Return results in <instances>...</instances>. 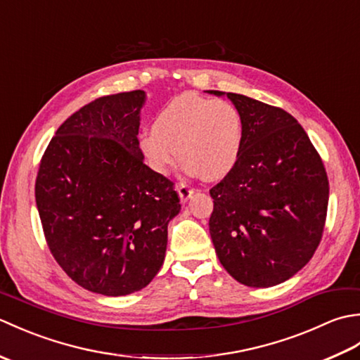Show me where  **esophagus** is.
Returning a JSON list of instances; mask_svg holds the SVG:
<instances>
[{"instance_id": "34e87169", "label": "esophagus", "mask_w": 360, "mask_h": 360, "mask_svg": "<svg viewBox=\"0 0 360 360\" xmlns=\"http://www.w3.org/2000/svg\"><path fill=\"white\" fill-rule=\"evenodd\" d=\"M178 195L181 202H187L193 195V188H190L187 184H179L178 186Z\"/></svg>"}]
</instances>
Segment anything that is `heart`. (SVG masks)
Here are the masks:
<instances>
[{"label":"heart","instance_id":"obj_1","mask_svg":"<svg viewBox=\"0 0 360 360\" xmlns=\"http://www.w3.org/2000/svg\"><path fill=\"white\" fill-rule=\"evenodd\" d=\"M243 148V120L226 101L195 93L172 98L160 110L153 131L139 136V151L158 174H168L184 160V172L217 181L232 172ZM180 153H177V150Z\"/></svg>","mask_w":360,"mask_h":360}]
</instances>
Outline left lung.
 I'll return each instance as SVG.
<instances>
[{
  "label": "left lung",
  "instance_id": "1",
  "mask_svg": "<svg viewBox=\"0 0 360 360\" xmlns=\"http://www.w3.org/2000/svg\"><path fill=\"white\" fill-rule=\"evenodd\" d=\"M207 93L227 97L243 120L238 162L210 190L209 231L219 263L241 285H280L309 262L322 238L330 196L323 162L285 110Z\"/></svg>",
  "mask_w": 360,
  "mask_h": 360
}]
</instances>
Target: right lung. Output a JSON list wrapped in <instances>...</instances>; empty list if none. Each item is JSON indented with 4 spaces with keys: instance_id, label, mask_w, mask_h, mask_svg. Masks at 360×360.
Here are the masks:
<instances>
[{
    "instance_id": "right-lung-1",
    "label": "right lung",
    "mask_w": 360,
    "mask_h": 360,
    "mask_svg": "<svg viewBox=\"0 0 360 360\" xmlns=\"http://www.w3.org/2000/svg\"><path fill=\"white\" fill-rule=\"evenodd\" d=\"M142 89L105 96L66 119L46 148L35 201L53 258L91 292L141 290L162 267L173 182L139 151Z\"/></svg>"
}]
</instances>
